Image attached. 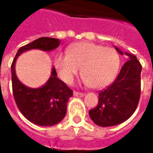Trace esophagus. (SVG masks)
<instances>
[{
	"mask_svg": "<svg viewBox=\"0 0 153 153\" xmlns=\"http://www.w3.org/2000/svg\"><path fill=\"white\" fill-rule=\"evenodd\" d=\"M74 95L75 97H83L84 96V93H79V92H77V91H74Z\"/></svg>",
	"mask_w": 153,
	"mask_h": 153,
	"instance_id": "34e87169",
	"label": "esophagus"
}]
</instances>
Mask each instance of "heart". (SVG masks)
Segmentation results:
<instances>
[{
	"label": "heart",
	"instance_id": "heart-1",
	"mask_svg": "<svg viewBox=\"0 0 153 153\" xmlns=\"http://www.w3.org/2000/svg\"><path fill=\"white\" fill-rule=\"evenodd\" d=\"M55 66L60 78L68 83L73 81L81 67L83 82L92 88H101L115 79L120 67V56L112 47L79 42L70 46L67 54H58Z\"/></svg>",
	"mask_w": 153,
	"mask_h": 153
}]
</instances>
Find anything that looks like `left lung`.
<instances>
[{
    "instance_id": "8db88e82",
    "label": "left lung",
    "mask_w": 153,
    "mask_h": 153,
    "mask_svg": "<svg viewBox=\"0 0 153 153\" xmlns=\"http://www.w3.org/2000/svg\"><path fill=\"white\" fill-rule=\"evenodd\" d=\"M120 53L123 54L115 47ZM129 58L111 85L98 93L97 106L89 111L90 118L96 125L108 127L127 120L137 109L141 93L142 65L137 57Z\"/></svg>"
}]
</instances>
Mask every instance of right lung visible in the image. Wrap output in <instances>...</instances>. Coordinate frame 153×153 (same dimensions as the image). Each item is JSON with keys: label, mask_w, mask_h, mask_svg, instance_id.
<instances>
[{"label": "right lung", "mask_w": 153, "mask_h": 153, "mask_svg": "<svg viewBox=\"0 0 153 153\" xmlns=\"http://www.w3.org/2000/svg\"><path fill=\"white\" fill-rule=\"evenodd\" d=\"M60 43V39L40 38L21 47L15 55L11 64L12 90L15 103L25 118L35 125L51 126L59 123L66 114L67 102L73 95V91L57 78L55 67L48 82L39 88L25 86L16 77L15 70L17 57L30 49L51 51Z\"/></svg>", "instance_id": "right-lung-1"}]
</instances>
